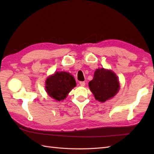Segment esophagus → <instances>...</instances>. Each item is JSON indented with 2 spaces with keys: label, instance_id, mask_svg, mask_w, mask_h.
<instances>
[{
  "label": "esophagus",
  "instance_id": "34e87169",
  "mask_svg": "<svg viewBox=\"0 0 154 154\" xmlns=\"http://www.w3.org/2000/svg\"><path fill=\"white\" fill-rule=\"evenodd\" d=\"M80 85L82 86V87H84L85 85V83L84 81H81V82H80Z\"/></svg>",
  "mask_w": 154,
  "mask_h": 154
}]
</instances>
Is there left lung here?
I'll list each match as a JSON object with an SVG mask.
<instances>
[{
	"instance_id": "1",
	"label": "left lung",
	"mask_w": 154,
	"mask_h": 154,
	"mask_svg": "<svg viewBox=\"0 0 154 154\" xmlns=\"http://www.w3.org/2000/svg\"><path fill=\"white\" fill-rule=\"evenodd\" d=\"M89 87L95 99L104 103L116 95L120 84L113 71L100 68L94 72L93 79L89 81Z\"/></svg>"
}]
</instances>
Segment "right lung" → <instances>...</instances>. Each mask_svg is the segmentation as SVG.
I'll return each mask as SVG.
<instances>
[{
  "instance_id": "obj_1",
  "label": "right lung",
  "mask_w": 154,
  "mask_h": 154,
  "mask_svg": "<svg viewBox=\"0 0 154 154\" xmlns=\"http://www.w3.org/2000/svg\"><path fill=\"white\" fill-rule=\"evenodd\" d=\"M75 86L76 82L73 75L65 71L55 72L45 81L48 95L58 101L64 100Z\"/></svg>"
}]
</instances>
